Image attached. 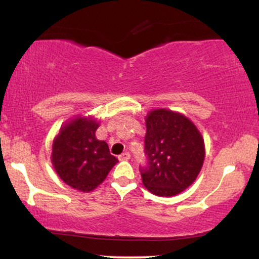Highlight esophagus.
<instances>
[{
  "mask_svg": "<svg viewBox=\"0 0 259 259\" xmlns=\"http://www.w3.org/2000/svg\"><path fill=\"white\" fill-rule=\"evenodd\" d=\"M118 158H119V160H127V159H130V153L129 152L121 153L120 156L118 157Z\"/></svg>",
  "mask_w": 259,
  "mask_h": 259,
  "instance_id": "1",
  "label": "esophagus"
}]
</instances>
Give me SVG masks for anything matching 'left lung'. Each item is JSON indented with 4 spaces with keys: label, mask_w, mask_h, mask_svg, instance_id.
<instances>
[{
    "label": "left lung",
    "mask_w": 259,
    "mask_h": 259,
    "mask_svg": "<svg viewBox=\"0 0 259 259\" xmlns=\"http://www.w3.org/2000/svg\"><path fill=\"white\" fill-rule=\"evenodd\" d=\"M145 153L147 165L140 168L145 187L153 195L170 197L187 189L200 174L203 138L181 113L154 109L146 117Z\"/></svg>",
    "instance_id": "obj_1"
}]
</instances>
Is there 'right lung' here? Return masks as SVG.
I'll return each instance as SVG.
<instances>
[{"mask_svg": "<svg viewBox=\"0 0 259 259\" xmlns=\"http://www.w3.org/2000/svg\"><path fill=\"white\" fill-rule=\"evenodd\" d=\"M99 126L94 118L79 115L64 124L53 140L51 160L56 173L67 185L82 192L96 189L118 162L107 142L95 136Z\"/></svg>", "mask_w": 259, "mask_h": 259, "instance_id": "add662e5", "label": "right lung"}]
</instances>
